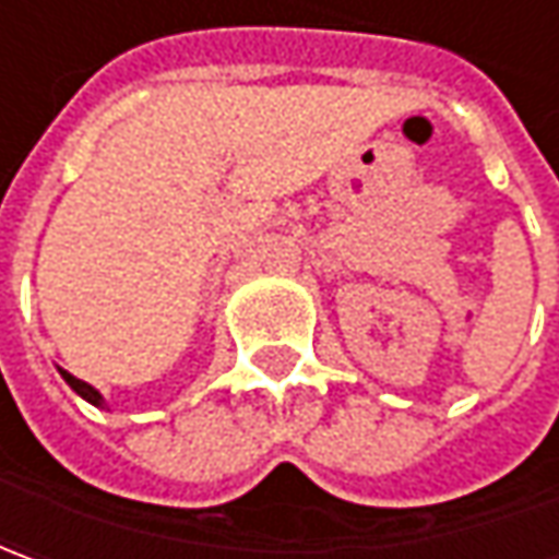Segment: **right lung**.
Segmentation results:
<instances>
[{"mask_svg":"<svg viewBox=\"0 0 559 559\" xmlns=\"http://www.w3.org/2000/svg\"><path fill=\"white\" fill-rule=\"evenodd\" d=\"M61 376L68 379V385L74 389L76 395L86 397V401H90V404H96V407H102V395H98V392H96V389H93V385H90V382L76 379V376H71V373H68V370H61Z\"/></svg>","mask_w":559,"mask_h":559,"instance_id":"add662e5","label":"right lung"}]
</instances>
